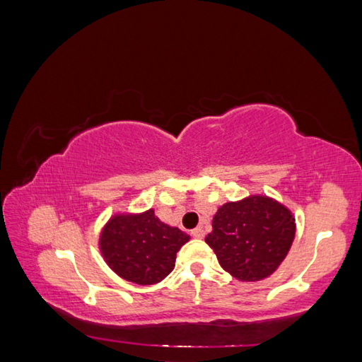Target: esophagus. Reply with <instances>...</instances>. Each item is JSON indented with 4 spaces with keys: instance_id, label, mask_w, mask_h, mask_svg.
<instances>
[{
    "instance_id": "34e87169",
    "label": "esophagus",
    "mask_w": 362,
    "mask_h": 362,
    "mask_svg": "<svg viewBox=\"0 0 362 362\" xmlns=\"http://www.w3.org/2000/svg\"><path fill=\"white\" fill-rule=\"evenodd\" d=\"M191 235H193L194 238H204L205 237V230L202 229V228H196V229H193L191 230Z\"/></svg>"
}]
</instances>
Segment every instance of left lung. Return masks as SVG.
Segmentation results:
<instances>
[{
	"label": "left lung",
	"instance_id": "8db88e82",
	"mask_svg": "<svg viewBox=\"0 0 362 362\" xmlns=\"http://www.w3.org/2000/svg\"><path fill=\"white\" fill-rule=\"evenodd\" d=\"M205 242L219 265L240 281H260L276 272L295 238V218L267 196L219 207Z\"/></svg>",
	"mask_w": 362,
	"mask_h": 362
}]
</instances>
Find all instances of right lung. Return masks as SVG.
I'll return each mask as SVG.
<instances>
[{"mask_svg":"<svg viewBox=\"0 0 362 362\" xmlns=\"http://www.w3.org/2000/svg\"><path fill=\"white\" fill-rule=\"evenodd\" d=\"M189 235L171 228L151 209L139 215H117L100 235L106 264L125 281L139 286L157 284L174 270L175 254Z\"/></svg>","mask_w":362,"mask_h":362,"instance_id":"add662e5","label":"right lung"}]
</instances>
